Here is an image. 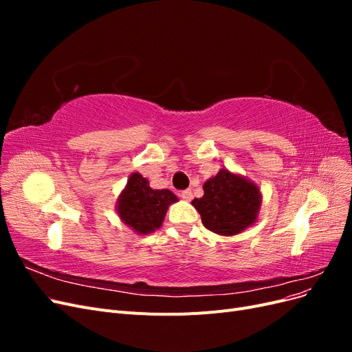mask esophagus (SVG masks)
I'll return each mask as SVG.
<instances>
[{"instance_id": "esophagus-1", "label": "esophagus", "mask_w": 352, "mask_h": 352, "mask_svg": "<svg viewBox=\"0 0 352 352\" xmlns=\"http://www.w3.org/2000/svg\"><path fill=\"white\" fill-rule=\"evenodd\" d=\"M180 197H182L185 201H190L194 198V194H192V190H190V189H185V190H182V192H180Z\"/></svg>"}]
</instances>
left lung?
I'll list each match as a JSON object with an SVG mask.
<instances>
[{
  "instance_id": "8db88e82",
  "label": "left lung",
  "mask_w": 352,
  "mask_h": 352,
  "mask_svg": "<svg viewBox=\"0 0 352 352\" xmlns=\"http://www.w3.org/2000/svg\"><path fill=\"white\" fill-rule=\"evenodd\" d=\"M204 195L192 204L202 225L220 236H233L251 228L260 216L263 195L260 186L239 173L221 168L206 180Z\"/></svg>"
}]
</instances>
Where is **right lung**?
<instances>
[{
  "instance_id": "obj_1",
  "label": "right lung",
  "mask_w": 352,
  "mask_h": 352,
  "mask_svg": "<svg viewBox=\"0 0 352 352\" xmlns=\"http://www.w3.org/2000/svg\"><path fill=\"white\" fill-rule=\"evenodd\" d=\"M179 198L168 189H153L141 173H132L116 201L119 219L138 235H150L162 228L168 207Z\"/></svg>"
}]
</instances>
